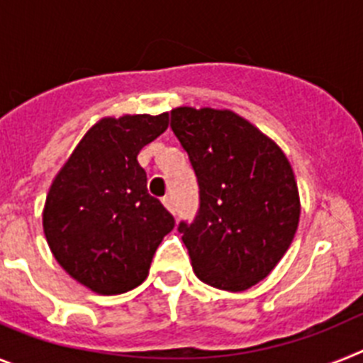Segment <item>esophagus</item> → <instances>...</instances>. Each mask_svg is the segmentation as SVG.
Instances as JSON below:
<instances>
[{
    "label": "esophagus",
    "mask_w": 363,
    "mask_h": 363,
    "mask_svg": "<svg viewBox=\"0 0 363 363\" xmlns=\"http://www.w3.org/2000/svg\"><path fill=\"white\" fill-rule=\"evenodd\" d=\"M162 201H163V205H165L167 209L171 211V213H174V201H172L171 196H165Z\"/></svg>",
    "instance_id": "esophagus-1"
}]
</instances>
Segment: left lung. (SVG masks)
I'll list each match as a JSON object with an SVG mask.
<instances>
[{
	"label": "left lung",
	"instance_id": "1",
	"mask_svg": "<svg viewBox=\"0 0 363 363\" xmlns=\"http://www.w3.org/2000/svg\"><path fill=\"white\" fill-rule=\"evenodd\" d=\"M171 129L200 187L196 216L178 225L192 269L216 289H249L277 267L296 233L293 169L277 143L230 111L178 107Z\"/></svg>",
	"mask_w": 363,
	"mask_h": 363
}]
</instances>
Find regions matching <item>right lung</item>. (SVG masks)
Wrapping results in <instances>:
<instances>
[{"instance_id":"right-lung-1","label":"right lung","mask_w":363,"mask_h":363,"mask_svg":"<svg viewBox=\"0 0 363 363\" xmlns=\"http://www.w3.org/2000/svg\"><path fill=\"white\" fill-rule=\"evenodd\" d=\"M169 114L104 118L83 136L52 182L43 211L50 251L98 294L134 289L149 274L174 218L147 192L138 154L165 133Z\"/></svg>"}]
</instances>
